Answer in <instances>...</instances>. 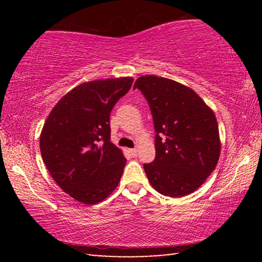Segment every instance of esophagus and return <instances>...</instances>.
<instances>
[{
	"label": "esophagus",
	"mask_w": 262,
	"mask_h": 262,
	"mask_svg": "<svg viewBox=\"0 0 262 262\" xmlns=\"http://www.w3.org/2000/svg\"><path fill=\"white\" fill-rule=\"evenodd\" d=\"M129 154L132 157H136L137 156V150L136 149H129Z\"/></svg>",
	"instance_id": "esophagus-1"
}]
</instances>
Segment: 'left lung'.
<instances>
[{"mask_svg":"<svg viewBox=\"0 0 262 262\" xmlns=\"http://www.w3.org/2000/svg\"><path fill=\"white\" fill-rule=\"evenodd\" d=\"M139 89L151 111L156 157L143 168L152 187L170 198L196 190L220 158L219 125L212 111L187 86L172 79L142 76Z\"/></svg>","mask_w":262,"mask_h":262,"instance_id":"left-lung-1","label":"left lung"}]
</instances>
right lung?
<instances>
[{
	"label": "right lung",
	"instance_id": "1",
	"mask_svg": "<svg viewBox=\"0 0 262 262\" xmlns=\"http://www.w3.org/2000/svg\"><path fill=\"white\" fill-rule=\"evenodd\" d=\"M132 77L83 83L62 97L48 115L40 151L52 178L75 200L103 201L121 179L126 158L111 142L110 115Z\"/></svg>",
	"mask_w": 262,
	"mask_h": 262
}]
</instances>
